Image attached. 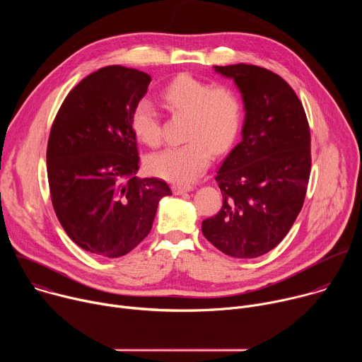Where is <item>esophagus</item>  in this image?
<instances>
[{"mask_svg": "<svg viewBox=\"0 0 362 362\" xmlns=\"http://www.w3.org/2000/svg\"><path fill=\"white\" fill-rule=\"evenodd\" d=\"M172 190H173L175 194H183L186 192L193 190V186L192 185H173Z\"/></svg>", "mask_w": 362, "mask_h": 362, "instance_id": "esophagus-1", "label": "esophagus"}]
</instances>
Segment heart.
<instances>
[{"label":"heart","mask_w":362,"mask_h":362,"mask_svg":"<svg viewBox=\"0 0 362 362\" xmlns=\"http://www.w3.org/2000/svg\"><path fill=\"white\" fill-rule=\"evenodd\" d=\"M173 113L189 116L185 132L187 143L168 147L147 159L151 175L175 183L196 180L212 160V151L222 153L235 141L243 117L240 97L229 87L215 86L192 76H179L162 91ZM132 130L137 140L158 146L162 127L156 107L147 98L140 100L132 113Z\"/></svg>","instance_id":"1"}]
</instances>
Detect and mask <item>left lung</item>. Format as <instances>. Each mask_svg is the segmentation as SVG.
<instances>
[{"instance_id":"8db88e82","label":"left lung","mask_w":362,"mask_h":362,"mask_svg":"<svg viewBox=\"0 0 362 362\" xmlns=\"http://www.w3.org/2000/svg\"><path fill=\"white\" fill-rule=\"evenodd\" d=\"M242 93V141L216 175L223 204L202 233L225 255L252 259L272 250L299 215L311 173V133L292 87L271 70L214 66Z\"/></svg>"}]
</instances>
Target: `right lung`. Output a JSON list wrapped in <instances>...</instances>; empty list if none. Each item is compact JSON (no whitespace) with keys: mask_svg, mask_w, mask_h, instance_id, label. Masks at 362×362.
Listing matches in <instances>:
<instances>
[{"mask_svg":"<svg viewBox=\"0 0 362 362\" xmlns=\"http://www.w3.org/2000/svg\"><path fill=\"white\" fill-rule=\"evenodd\" d=\"M151 77L107 66L83 78L64 98L47 144V176L54 212L81 249L119 257L151 230L165 180L139 179L132 113Z\"/></svg>","mask_w":362,"mask_h":362,"instance_id":"add662e5","label":"right lung"}]
</instances>
